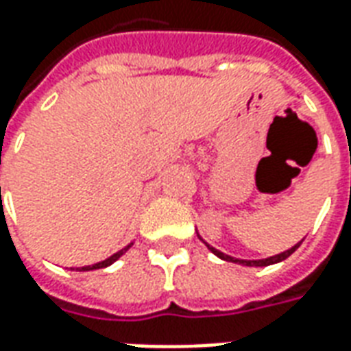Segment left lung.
<instances>
[{"label": "left lung", "mask_w": 351, "mask_h": 351, "mask_svg": "<svg viewBox=\"0 0 351 351\" xmlns=\"http://www.w3.org/2000/svg\"><path fill=\"white\" fill-rule=\"evenodd\" d=\"M302 243V241H301ZM301 243L295 244L293 248H289V250L282 252V254H278V256H272V258H267V259H258V261H244V259H235V258H229V256H226V254H221V252H218L216 248H213L210 244H206L208 246V250L213 252V254H216L218 258L226 259V261H233V263H243V265H248V267H267V265H272V263H278V261H282V259L289 258L291 254H293L299 246H301Z\"/></svg>", "instance_id": "1"}]
</instances>
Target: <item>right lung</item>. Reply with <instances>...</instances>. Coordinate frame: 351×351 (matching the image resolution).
Masks as SVG:
<instances>
[{
    "label": "right lung",
    "mask_w": 351,
    "mask_h": 351,
    "mask_svg": "<svg viewBox=\"0 0 351 351\" xmlns=\"http://www.w3.org/2000/svg\"><path fill=\"white\" fill-rule=\"evenodd\" d=\"M123 254L122 252H118V254H114V256H110L108 259H105V261H101V263H95V265H88V267H82V269H79V271H95V269H103V267H108L110 263H114L116 259L120 258Z\"/></svg>",
    "instance_id": "1"
}]
</instances>
